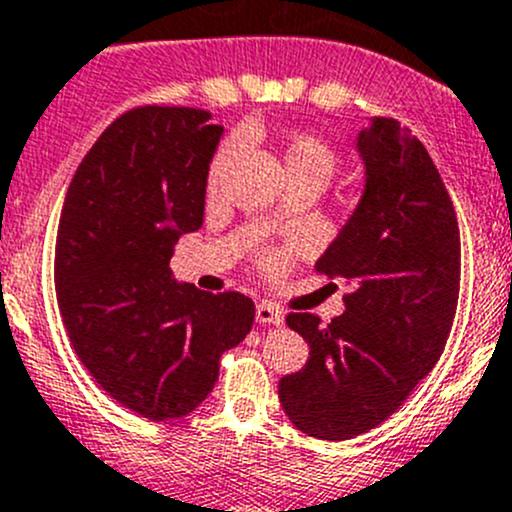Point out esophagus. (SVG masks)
Returning a JSON list of instances; mask_svg holds the SVG:
<instances>
[{
  "instance_id": "34e87169",
  "label": "esophagus",
  "mask_w": 512,
  "mask_h": 512,
  "mask_svg": "<svg viewBox=\"0 0 512 512\" xmlns=\"http://www.w3.org/2000/svg\"><path fill=\"white\" fill-rule=\"evenodd\" d=\"M255 317H257V322H260V325L280 327L282 322H285V315H282V310L277 305H272V302H260V305H257Z\"/></svg>"
}]
</instances>
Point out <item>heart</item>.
Listing matches in <instances>:
<instances>
[{
    "mask_svg": "<svg viewBox=\"0 0 512 512\" xmlns=\"http://www.w3.org/2000/svg\"><path fill=\"white\" fill-rule=\"evenodd\" d=\"M237 147H240V137H230L220 145V150L215 152L210 165V182H217L222 177V172L227 170V165L235 157ZM285 162L287 172H290L292 182H320L322 187L335 177L337 167H340V157L337 152L327 145L322 137L310 135V132H295V135L287 137L285 145ZM292 255L290 252L280 250H265L257 260L260 270L265 275L277 277L290 267Z\"/></svg>",
    "mask_w": 512,
    "mask_h": 512,
    "instance_id": "obj_1",
    "label": "heart"
}]
</instances>
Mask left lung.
Listing matches in <instances>:
<instances>
[{
	"mask_svg": "<svg viewBox=\"0 0 512 512\" xmlns=\"http://www.w3.org/2000/svg\"><path fill=\"white\" fill-rule=\"evenodd\" d=\"M357 150L365 195L317 260L352 285L345 312L330 325L312 312L287 315L310 360L277 390L290 423L320 440H350L388 420L440 360L458 310V217L423 142L377 117Z\"/></svg>",
	"mask_w": 512,
	"mask_h": 512,
	"instance_id": "8db88e82",
	"label": "left lung"
}]
</instances>
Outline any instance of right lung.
Instances as JSON below:
<instances>
[{"label": "right lung", "mask_w": 512, "mask_h": 512, "mask_svg": "<svg viewBox=\"0 0 512 512\" xmlns=\"http://www.w3.org/2000/svg\"><path fill=\"white\" fill-rule=\"evenodd\" d=\"M207 109L135 107L69 182L54 252L59 312L104 393L150 420L182 418L215 388L220 357L255 322L240 292L175 280L172 245L200 230L222 127Z\"/></svg>", "instance_id": "right-lung-1"}]
</instances>
